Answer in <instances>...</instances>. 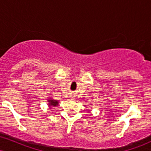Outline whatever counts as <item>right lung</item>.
<instances>
[{
    "mask_svg": "<svg viewBox=\"0 0 151 151\" xmlns=\"http://www.w3.org/2000/svg\"><path fill=\"white\" fill-rule=\"evenodd\" d=\"M47 101L49 102V104H48V105L50 106V107L56 106H58V104H59V101H57V100L52 99L51 98H50V99H48Z\"/></svg>",
    "mask_w": 151,
    "mask_h": 151,
    "instance_id": "right-lung-1",
    "label": "right lung"
}]
</instances>
